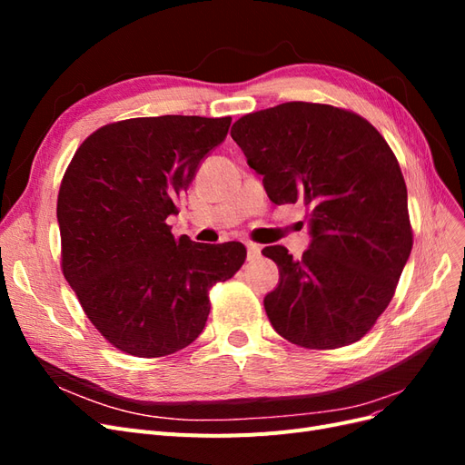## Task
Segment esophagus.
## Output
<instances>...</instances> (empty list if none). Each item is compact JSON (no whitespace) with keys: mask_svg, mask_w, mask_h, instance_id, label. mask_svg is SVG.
Wrapping results in <instances>:
<instances>
[{"mask_svg":"<svg viewBox=\"0 0 465 465\" xmlns=\"http://www.w3.org/2000/svg\"><path fill=\"white\" fill-rule=\"evenodd\" d=\"M262 254V246L260 244H254V242H246V258L252 262V260H258Z\"/></svg>","mask_w":465,"mask_h":465,"instance_id":"esophagus-1","label":"esophagus"}]
</instances>
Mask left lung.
Instances as JSON below:
<instances>
[{
    "mask_svg": "<svg viewBox=\"0 0 465 465\" xmlns=\"http://www.w3.org/2000/svg\"><path fill=\"white\" fill-rule=\"evenodd\" d=\"M231 135L273 203L302 200L311 246L262 254L279 267L263 306L294 345L359 341L386 311L411 254L407 188L396 154L364 118L314 103H283L242 116Z\"/></svg>",
    "mask_w": 465,
    "mask_h": 465,
    "instance_id": "1",
    "label": "left lung"
}]
</instances>
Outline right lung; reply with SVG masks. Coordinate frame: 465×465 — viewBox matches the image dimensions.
Here are the masks:
<instances>
[{"mask_svg":"<svg viewBox=\"0 0 465 465\" xmlns=\"http://www.w3.org/2000/svg\"><path fill=\"white\" fill-rule=\"evenodd\" d=\"M231 118L157 116L108 124L81 143L58 195L62 270L93 326L134 357L188 347L207 292L246 260L241 242L176 238L166 217Z\"/></svg>","mask_w":465,"mask_h":465,"instance_id":"obj_1","label":"right lung"}]
</instances>
